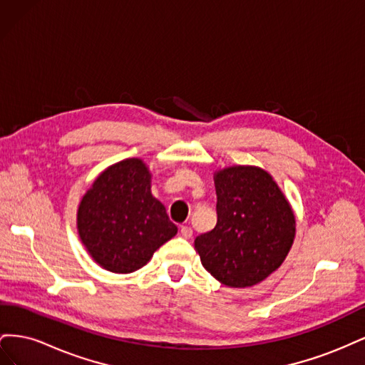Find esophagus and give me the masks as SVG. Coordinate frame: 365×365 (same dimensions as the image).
<instances>
[{
    "label": "esophagus",
    "instance_id": "34e87169",
    "mask_svg": "<svg viewBox=\"0 0 365 365\" xmlns=\"http://www.w3.org/2000/svg\"><path fill=\"white\" fill-rule=\"evenodd\" d=\"M192 236H193V230L190 228V227H181V237H184V239H192Z\"/></svg>",
    "mask_w": 365,
    "mask_h": 365
}]
</instances>
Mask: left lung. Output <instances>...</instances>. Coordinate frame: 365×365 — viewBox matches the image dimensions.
Here are the masks:
<instances>
[{"mask_svg":"<svg viewBox=\"0 0 365 365\" xmlns=\"http://www.w3.org/2000/svg\"><path fill=\"white\" fill-rule=\"evenodd\" d=\"M216 227L195 239L202 267L228 288H251L280 268L294 244L295 215L269 172L228 165L215 172Z\"/></svg>","mask_w":365,"mask_h":365,"instance_id":"1","label":"left lung"}]
</instances>
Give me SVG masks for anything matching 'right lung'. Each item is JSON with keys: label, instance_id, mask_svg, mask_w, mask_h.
Listing matches in <instances>:
<instances>
[{"label": "right lung", "instance_id": "obj_1", "mask_svg": "<svg viewBox=\"0 0 365 365\" xmlns=\"http://www.w3.org/2000/svg\"><path fill=\"white\" fill-rule=\"evenodd\" d=\"M152 173L141 158H126L98 173L77 207V233L103 269L129 274L152 259L178 228L150 192Z\"/></svg>", "mask_w": 365, "mask_h": 365}]
</instances>
